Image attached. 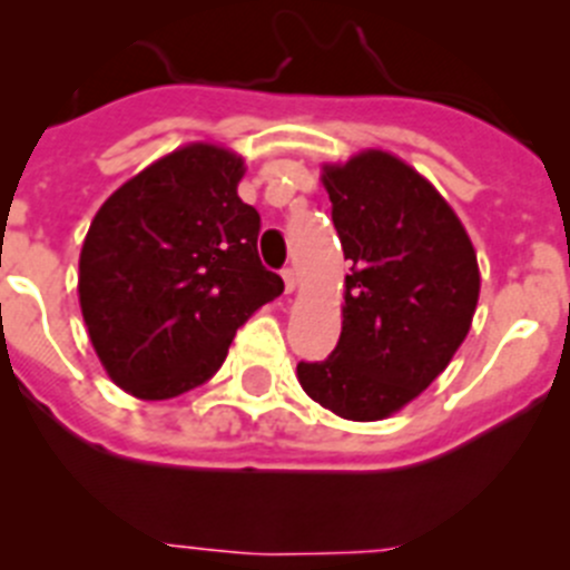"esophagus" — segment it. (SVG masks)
Here are the masks:
<instances>
[{"label": "esophagus", "mask_w": 570, "mask_h": 570, "mask_svg": "<svg viewBox=\"0 0 570 570\" xmlns=\"http://www.w3.org/2000/svg\"><path fill=\"white\" fill-rule=\"evenodd\" d=\"M281 278H284L286 292H295V286H297V273H295V269L284 267V269H281Z\"/></svg>", "instance_id": "esophagus-1"}]
</instances>
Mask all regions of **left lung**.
Returning a JSON list of instances; mask_svg holds the SVG:
<instances>
[{
	"instance_id": "1",
	"label": "left lung",
	"mask_w": 570,
	"mask_h": 570,
	"mask_svg": "<svg viewBox=\"0 0 570 570\" xmlns=\"http://www.w3.org/2000/svg\"><path fill=\"white\" fill-rule=\"evenodd\" d=\"M344 258L342 336L325 361H301L303 392L353 422H377L419 396L452 361L480 297L463 223L411 165L361 151L325 165Z\"/></svg>"
}]
</instances>
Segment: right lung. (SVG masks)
Masks as SVG:
<instances>
[{
	"label": "right lung",
	"instance_id": "obj_1",
	"mask_svg": "<svg viewBox=\"0 0 570 570\" xmlns=\"http://www.w3.org/2000/svg\"><path fill=\"white\" fill-rule=\"evenodd\" d=\"M243 157L189 142L115 189L79 253V306L124 392L170 400L209 381L234 333L284 292L258 258Z\"/></svg>",
	"mask_w": 570,
	"mask_h": 570
}]
</instances>
